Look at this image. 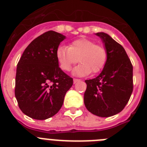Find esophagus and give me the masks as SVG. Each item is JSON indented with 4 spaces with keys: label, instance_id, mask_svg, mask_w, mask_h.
I'll use <instances>...</instances> for the list:
<instances>
[{
    "label": "esophagus",
    "instance_id": "obj_1",
    "mask_svg": "<svg viewBox=\"0 0 147 147\" xmlns=\"http://www.w3.org/2000/svg\"><path fill=\"white\" fill-rule=\"evenodd\" d=\"M79 81H80V79H74V84H76V82H79Z\"/></svg>",
    "mask_w": 147,
    "mask_h": 147
}]
</instances>
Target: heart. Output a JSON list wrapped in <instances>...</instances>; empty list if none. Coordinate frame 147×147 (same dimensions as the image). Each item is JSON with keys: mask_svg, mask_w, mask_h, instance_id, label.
<instances>
[{"mask_svg": "<svg viewBox=\"0 0 147 147\" xmlns=\"http://www.w3.org/2000/svg\"><path fill=\"white\" fill-rule=\"evenodd\" d=\"M107 57V51L104 47L95 44L87 38L75 40L69 47L59 46L56 50L57 60L63 71H71L78 60L80 62L72 71L73 74L76 76H87L91 72L95 74L100 71L106 65Z\"/></svg>", "mask_w": 147, "mask_h": 147, "instance_id": "b5f03b06", "label": "heart"}]
</instances>
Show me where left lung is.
<instances>
[{
  "instance_id": "obj_1",
  "label": "left lung",
  "mask_w": 147,
  "mask_h": 147,
  "mask_svg": "<svg viewBox=\"0 0 147 147\" xmlns=\"http://www.w3.org/2000/svg\"><path fill=\"white\" fill-rule=\"evenodd\" d=\"M108 53L101 73L85 80L84 103L87 109L100 117H109L122 111L133 92V65L122 46L107 33H95Z\"/></svg>"
}]
</instances>
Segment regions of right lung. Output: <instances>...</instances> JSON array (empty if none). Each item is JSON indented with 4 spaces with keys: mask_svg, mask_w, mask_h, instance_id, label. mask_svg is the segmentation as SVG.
Returning a JSON list of instances; mask_svg holds the SVG:
<instances>
[{
    "mask_svg": "<svg viewBox=\"0 0 147 147\" xmlns=\"http://www.w3.org/2000/svg\"><path fill=\"white\" fill-rule=\"evenodd\" d=\"M65 36L46 32L27 47L17 64L15 97L29 117L44 120L61 109L73 79L59 67L56 50Z\"/></svg>",
    "mask_w": 147,
    "mask_h": 147,
    "instance_id": "obj_1",
    "label": "right lung"
}]
</instances>
